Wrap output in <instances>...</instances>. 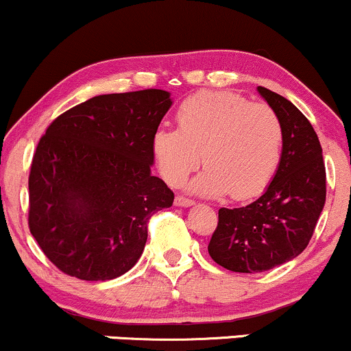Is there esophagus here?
<instances>
[{
    "label": "esophagus",
    "instance_id": "1",
    "mask_svg": "<svg viewBox=\"0 0 351 351\" xmlns=\"http://www.w3.org/2000/svg\"><path fill=\"white\" fill-rule=\"evenodd\" d=\"M175 204L180 206V208H188V206H193L194 201L189 199V197H184V196H176L175 197Z\"/></svg>",
    "mask_w": 351,
    "mask_h": 351
}]
</instances>
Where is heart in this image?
Masks as SVG:
<instances>
[{"label":"heart","instance_id":"1","mask_svg":"<svg viewBox=\"0 0 351 351\" xmlns=\"http://www.w3.org/2000/svg\"><path fill=\"white\" fill-rule=\"evenodd\" d=\"M178 129L160 128L152 152L163 180L181 186L204 160L208 167L191 183L194 193L234 199L256 196L280 168L285 130L267 104L229 91H201L181 103Z\"/></svg>","mask_w":351,"mask_h":351}]
</instances>
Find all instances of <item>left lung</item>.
<instances>
[{"label":"left lung","mask_w":351,"mask_h":351,"mask_svg":"<svg viewBox=\"0 0 351 351\" xmlns=\"http://www.w3.org/2000/svg\"><path fill=\"white\" fill-rule=\"evenodd\" d=\"M280 117L285 147L269 186L245 208L219 209L209 255L237 273H261L296 258L309 245L325 204V165L319 137L291 101L258 86Z\"/></svg>","instance_id":"8db88e82"}]
</instances>
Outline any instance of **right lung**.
Listing matches in <instances>:
<instances>
[{"instance_id": "right-lung-1", "label": "right lung", "mask_w": 351, "mask_h": 351, "mask_svg": "<svg viewBox=\"0 0 351 351\" xmlns=\"http://www.w3.org/2000/svg\"><path fill=\"white\" fill-rule=\"evenodd\" d=\"M170 93L99 95L42 135L29 175V229L60 271L114 280L141 258L147 223L175 194L152 175V137Z\"/></svg>"}]
</instances>
